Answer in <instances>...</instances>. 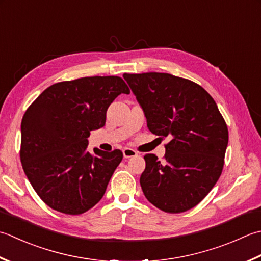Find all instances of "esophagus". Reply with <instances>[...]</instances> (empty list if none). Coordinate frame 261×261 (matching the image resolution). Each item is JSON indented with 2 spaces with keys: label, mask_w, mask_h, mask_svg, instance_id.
I'll return each mask as SVG.
<instances>
[{
  "label": "esophagus",
  "mask_w": 261,
  "mask_h": 261,
  "mask_svg": "<svg viewBox=\"0 0 261 261\" xmlns=\"http://www.w3.org/2000/svg\"><path fill=\"white\" fill-rule=\"evenodd\" d=\"M138 152L134 149H131V148H124L123 149V157L124 158H130V157H135L137 156Z\"/></svg>",
  "instance_id": "esophagus-1"
}]
</instances>
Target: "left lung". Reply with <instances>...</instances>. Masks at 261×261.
<instances>
[{
    "label": "left lung",
    "instance_id": "left-lung-1",
    "mask_svg": "<svg viewBox=\"0 0 261 261\" xmlns=\"http://www.w3.org/2000/svg\"><path fill=\"white\" fill-rule=\"evenodd\" d=\"M152 134L170 137L164 162L145 155V197L161 211L193 208L222 174L228 130L213 97L201 86L170 73L123 74Z\"/></svg>",
    "mask_w": 261,
    "mask_h": 261
}]
</instances>
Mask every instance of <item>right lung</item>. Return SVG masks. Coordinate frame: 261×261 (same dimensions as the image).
Masks as SVG:
<instances>
[{"label":"right lung","instance_id":"add662e5","mask_svg":"<svg viewBox=\"0 0 261 261\" xmlns=\"http://www.w3.org/2000/svg\"><path fill=\"white\" fill-rule=\"evenodd\" d=\"M130 89L120 76H85L54 84L28 107L21 122L22 168L40 199L60 213L79 215L106 191L123 158L119 149L87 150L90 131Z\"/></svg>","mask_w":261,"mask_h":261}]
</instances>
